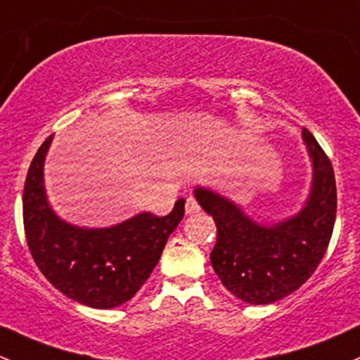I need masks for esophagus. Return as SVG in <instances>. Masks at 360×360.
<instances>
[{"instance_id":"34e87169","label":"esophagus","mask_w":360,"mask_h":360,"mask_svg":"<svg viewBox=\"0 0 360 360\" xmlns=\"http://www.w3.org/2000/svg\"><path fill=\"white\" fill-rule=\"evenodd\" d=\"M198 212H200V205H198V201L194 200L193 196H189L186 201V214L193 215V214H198Z\"/></svg>"}]
</instances>
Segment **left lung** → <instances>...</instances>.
Instances as JSON below:
<instances>
[{
	"label": "left lung",
	"mask_w": 360,
	"mask_h": 360,
	"mask_svg": "<svg viewBox=\"0 0 360 360\" xmlns=\"http://www.w3.org/2000/svg\"><path fill=\"white\" fill-rule=\"evenodd\" d=\"M304 145L313 182L302 210L274 224H259L235 201L196 187L194 198L217 226L210 262L224 288L248 304H272L299 290L323 258L336 222L334 169L307 129Z\"/></svg>",
	"instance_id": "8db88e82"
}]
</instances>
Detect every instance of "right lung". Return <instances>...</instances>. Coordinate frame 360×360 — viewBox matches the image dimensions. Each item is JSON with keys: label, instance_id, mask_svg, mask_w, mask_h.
Listing matches in <instances>:
<instances>
[{"label": "right lung", "instance_id": "obj_1", "mask_svg": "<svg viewBox=\"0 0 360 360\" xmlns=\"http://www.w3.org/2000/svg\"><path fill=\"white\" fill-rule=\"evenodd\" d=\"M53 136L32 160L22 193L30 252L51 285L95 309L125 304L145 285L186 212L178 200L164 217L143 212L109 228H81L58 217L44 186V162Z\"/></svg>", "mask_w": 360, "mask_h": 360}]
</instances>
